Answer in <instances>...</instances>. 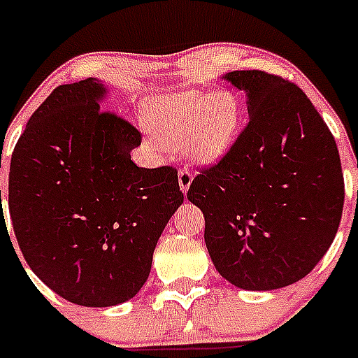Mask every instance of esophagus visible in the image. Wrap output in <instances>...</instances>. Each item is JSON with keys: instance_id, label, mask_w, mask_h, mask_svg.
<instances>
[{"instance_id": "obj_1", "label": "esophagus", "mask_w": 358, "mask_h": 358, "mask_svg": "<svg viewBox=\"0 0 358 358\" xmlns=\"http://www.w3.org/2000/svg\"><path fill=\"white\" fill-rule=\"evenodd\" d=\"M178 182H180V189L187 191L189 189V185L191 182H193V173H191L189 169L184 167V169H180V173H178Z\"/></svg>"}]
</instances>
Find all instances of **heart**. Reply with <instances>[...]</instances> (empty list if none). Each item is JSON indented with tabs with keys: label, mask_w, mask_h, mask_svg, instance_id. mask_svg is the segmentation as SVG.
I'll return each instance as SVG.
<instances>
[{
	"label": "heart",
	"mask_w": 358,
	"mask_h": 358,
	"mask_svg": "<svg viewBox=\"0 0 358 358\" xmlns=\"http://www.w3.org/2000/svg\"><path fill=\"white\" fill-rule=\"evenodd\" d=\"M241 103L232 92L189 91L159 98L152 122L163 143L185 146L196 162H215L234 143L241 126Z\"/></svg>",
	"instance_id": "obj_1"
}]
</instances>
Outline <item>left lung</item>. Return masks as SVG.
Returning a JSON list of instances; mask_svg holds the SVG:
<instances>
[{"label": "left lung", "mask_w": 358, "mask_h": 358, "mask_svg": "<svg viewBox=\"0 0 358 358\" xmlns=\"http://www.w3.org/2000/svg\"><path fill=\"white\" fill-rule=\"evenodd\" d=\"M247 92L249 122L187 191L204 213L215 269L243 289L306 277L338 232L344 174L331 129L299 87L264 70L224 76Z\"/></svg>", "instance_id": "obj_1"}]
</instances>
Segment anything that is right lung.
<instances>
[{"label": "right lung", "instance_id": "right-lung-1", "mask_svg": "<svg viewBox=\"0 0 358 358\" xmlns=\"http://www.w3.org/2000/svg\"><path fill=\"white\" fill-rule=\"evenodd\" d=\"M103 92L92 78L53 89L20 135L8 173V215L27 266L81 306L119 305L139 292L184 202L176 169L131 162L141 131L98 106Z\"/></svg>", "mask_w": 358, "mask_h": 358}]
</instances>
